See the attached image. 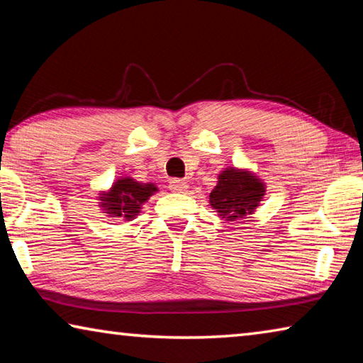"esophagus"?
<instances>
[{
    "label": "esophagus",
    "instance_id": "obj_1",
    "mask_svg": "<svg viewBox=\"0 0 363 363\" xmlns=\"http://www.w3.org/2000/svg\"><path fill=\"white\" fill-rule=\"evenodd\" d=\"M187 182L182 179H171L169 181V189L174 190V192H186L187 190Z\"/></svg>",
    "mask_w": 363,
    "mask_h": 363
}]
</instances>
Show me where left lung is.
<instances>
[{
    "label": "left lung",
    "mask_w": 363,
    "mask_h": 363,
    "mask_svg": "<svg viewBox=\"0 0 363 363\" xmlns=\"http://www.w3.org/2000/svg\"><path fill=\"white\" fill-rule=\"evenodd\" d=\"M218 179V186L210 194V205L225 220L248 216L256 210L266 192L264 184L248 171L227 168Z\"/></svg>",
    "instance_id": "obj_1"
}]
</instances>
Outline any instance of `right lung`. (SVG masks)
<instances>
[{
    "label": "right lung",
    "instance_id": "add662e5",
    "mask_svg": "<svg viewBox=\"0 0 363 363\" xmlns=\"http://www.w3.org/2000/svg\"><path fill=\"white\" fill-rule=\"evenodd\" d=\"M153 192H157L153 184H143L131 177H125V179L116 181L108 194L101 196V203L108 214L131 220L134 216H138L140 205L149 200Z\"/></svg>",
    "mask_w": 363,
    "mask_h": 363
}]
</instances>
